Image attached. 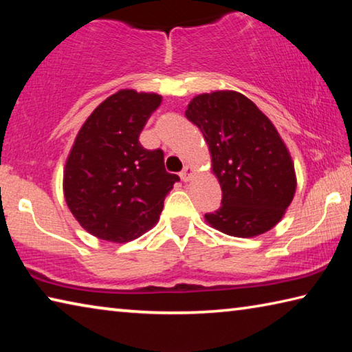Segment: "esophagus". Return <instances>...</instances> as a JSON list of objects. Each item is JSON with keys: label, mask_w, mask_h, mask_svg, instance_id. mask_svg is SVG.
Instances as JSON below:
<instances>
[{"label": "esophagus", "mask_w": 352, "mask_h": 352, "mask_svg": "<svg viewBox=\"0 0 352 352\" xmlns=\"http://www.w3.org/2000/svg\"><path fill=\"white\" fill-rule=\"evenodd\" d=\"M192 175H194V170L192 168H189V166H184L183 170L180 172V178L183 182H189L190 178H192Z\"/></svg>", "instance_id": "esophagus-1"}]
</instances>
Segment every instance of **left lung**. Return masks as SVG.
Segmentation results:
<instances>
[{
  "instance_id": "obj_1",
  "label": "left lung",
  "mask_w": 352,
  "mask_h": 352,
  "mask_svg": "<svg viewBox=\"0 0 352 352\" xmlns=\"http://www.w3.org/2000/svg\"><path fill=\"white\" fill-rule=\"evenodd\" d=\"M184 115L204 133L222 188V205L206 222L234 237L272 230L292 204L296 177L270 119L237 91L199 94Z\"/></svg>"
}]
</instances>
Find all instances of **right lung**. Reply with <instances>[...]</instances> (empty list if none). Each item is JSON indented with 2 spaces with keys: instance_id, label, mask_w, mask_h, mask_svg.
<instances>
[{
  "instance_id": "add662e5",
  "label": "right lung",
  "mask_w": 352,
  "mask_h": 352,
  "mask_svg": "<svg viewBox=\"0 0 352 352\" xmlns=\"http://www.w3.org/2000/svg\"><path fill=\"white\" fill-rule=\"evenodd\" d=\"M162 104L155 93L121 90L94 110L76 136L63 172L69 211L88 233L133 241L157 223L180 177L164 169L162 148L147 151L140 133Z\"/></svg>"
}]
</instances>
